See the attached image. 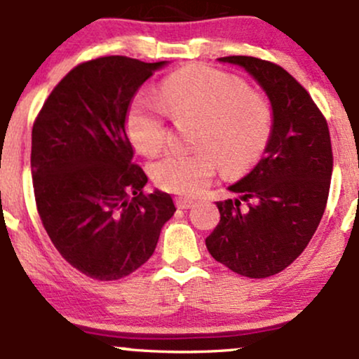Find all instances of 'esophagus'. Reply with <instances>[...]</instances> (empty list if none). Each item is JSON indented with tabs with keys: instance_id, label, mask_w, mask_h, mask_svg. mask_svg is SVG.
I'll return each instance as SVG.
<instances>
[{
	"instance_id": "esophagus-1",
	"label": "esophagus",
	"mask_w": 359,
	"mask_h": 359,
	"mask_svg": "<svg viewBox=\"0 0 359 359\" xmlns=\"http://www.w3.org/2000/svg\"><path fill=\"white\" fill-rule=\"evenodd\" d=\"M194 203H196V201L189 199V197H177L175 199V204L179 209H191Z\"/></svg>"
}]
</instances>
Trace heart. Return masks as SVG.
Instances as JSON below:
<instances>
[{"label": "heart", "mask_w": 359, "mask_h": 359, "mask_svg": "<svg viewBox=\"0 0 359 359\" xmlns=\"http://www.w3.org/2000/svg\"><path fill=\"white\" fill-rule=\"evenodd\" d=\"M162 104L172 118L199 119L192 151H170L150 165L160 189L191 196L211 182L217 162L226 174L253 165L271 135V111L265 100L250 93L246 82L212 67H191L168 77ZM131 145L143 155L165 147V111L158 102L137 100L126 116Z\"/></svg>", "instance_id": "b5f03b06"}]
</instances>
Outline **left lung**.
Returning a JSON list of instances; mask_svg holds the SVG:
<instances>
[{
    "instance_id": "obj_1",
    "label": "left lung",
    "mask_w": 359,
    "mask_h": 359,
    "mask_svg": "<svg viewBox=\"0 0 359 359\" xmlns=\"http://www.w3.org/2000/svg\"><path fill=\"white\" fill-rule=\"evenodd\" d=\"M217 60L245 69L265 90L271 135L253 170L228 187L240 197L216 203L221 219L205 246L229 270L265 278L287 269L319 226L332 175L331 137L323 113L285 69L246 55Z\"/></svg>"
}]
</instances>
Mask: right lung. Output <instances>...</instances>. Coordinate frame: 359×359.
Wrapping results in <instances>:
<instances>
[{
    "mask_svg": "<svg viewBox=\"0 0 359 359\" xmlns=\"http://www.w3.org/2000/svg\"><path fill=\"white\" fill-rule=\"evenodd\" d=\"M163 62L121 55L74 67L45 101L32 130L36 209L57 251L81 273L118 280L154 255L174 216L170 194L145 196L126 116L135 94Z\"/></svg>",
    "mask_w": 359,
    "mask_h": 359,
    "instance_id": "right-lung-1",
    "label": "right lung"
}]
</instances>
